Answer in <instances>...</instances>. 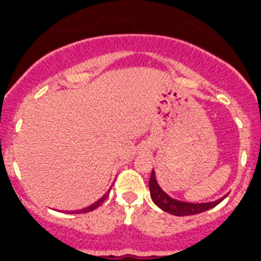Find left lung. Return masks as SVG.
Masks as SVG:
<instances>
[{
	"mask_svg": "<svg viewBox=\"0 0 261 261\" xmlns=\"http://www.w3.org/2000/svg\"><path fill=\"white\" fill-rule=\"evenodd\" d=\"M149 192H151L152 200H153L161 210H164L165 212L174 216H192L205 212V211L216 207V205L219 204V203L227 197V195H224L221 199L211 203H187L172 199V198H170L169 195L160 188V185L157 184L153 170H152L151 177H149Z\"/></svg>",
	"mask_w": 261,
	"mask_h": 261,
	"instance_id": "8db88e82",
	"label": "left lung"
}]
</instances>
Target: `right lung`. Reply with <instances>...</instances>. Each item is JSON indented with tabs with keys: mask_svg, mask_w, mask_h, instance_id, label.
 <instances>
[{
	"mask_svg": "<svg viewBox=\"0 0 261 261\" xmlns=\"http://www.w3.org/2000/svg\"><path fill=\"white\" fill-rule=\"evenodd\" d=\"M108 197H109V192H108L107 194L104 195V197H101V198H100V199L97 200V202H95L94 204H91V205H90V207L85 208V210H81V211H72L71 213H87V212H90V211H94V210H96L97 207H100V205H101L102 203H104V200L107 199Z\"/></svg>",
	"mask_w": 261,
	"mask_h": 261,
	"instance_id": "obj_1",
	"label": "right lung"
}]
</instances>
